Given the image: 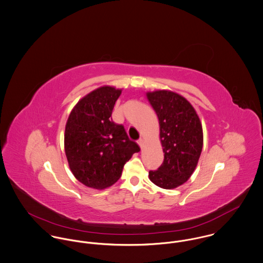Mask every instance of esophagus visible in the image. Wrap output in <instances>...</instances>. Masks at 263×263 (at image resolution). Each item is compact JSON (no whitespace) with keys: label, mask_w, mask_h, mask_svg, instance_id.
Masks as SVG:
<instances>
[{"label":"esophagus","mask_w":263,"mask_h":263,"mask_svg":"<svg viewBox=\"0 0 263 263\" xmlns=\"http://www.w3.org/2000/svg\"><path fill=\"white\" fill-rule=\"evenodd\" d=\"M137 143H138V145L140 146L141 149H143V147H144V140H143L142 138H140V139L137 141Z\"/></svg>","instance_id":"esophagus-1"}]
</instances>
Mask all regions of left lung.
<instances>
[{"mask_svg": "<svg viewBox=\"0 0 263 263\" xmlns=\"http://www.w3.org/2000/svg\"><path fill=\"white\" fill-rule=\"evenodd\" d=\"M146 97L159 122V139L164 160L149 179L157 186L173 190L194 174L204 144L202 122L193 105L170 89L147 91Z\"/></svg>", "mask_w": 263, "mask_h": 263, "instance_id": "1", "label": "left lung"}]
</instances>
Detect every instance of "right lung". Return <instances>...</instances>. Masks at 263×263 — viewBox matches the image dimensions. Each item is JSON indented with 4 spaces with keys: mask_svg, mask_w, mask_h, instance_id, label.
<instances>
[{
    "mask_svg": "<svg viewBox=\"0 0 263 263\" xmlns=\"http://www.w3.org/2000/svg\"><path fill=\"white\" fill-rule=\"evenodd\" d=\"M122 88L103 86L83 97L65 124L64 151L74 177L86 186L104 190L114 184L124 164L140 150L123 127L112 121Z\"/></svg>",
    "mask_w": 263,
    "mask_h": 263,
    "instance_id": "1",
    "label": "right lung"
}]
</instances>
